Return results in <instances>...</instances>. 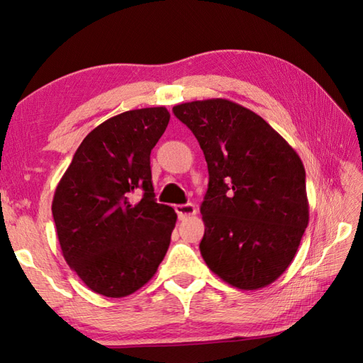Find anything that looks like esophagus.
Wrapping results in <instances>:
<instances>
[{"label": "esophagus", "instance_id": "esophagus-1", "mask_svg": "<svg viewBox=\"0 0 363 363\" xmlns=\"http://www.w3.org/2000/svg\"><path fill=\"white\" fill-rule=\"evenodd\" d=\"M174 211L177 213V217L179 218H186V217H190V215H195L196 213V207L191 204V203H187V204H177L174 207Z\"/></svg>", "mask_w": 363, "mask_h": 363}]
</instances>
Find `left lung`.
Listing matches in <instances>:
<instances>
[{
  "label": "left lung",
  "instance_id": "obj_1",
  "mask_svg": "<svg viewBox=\"0 0 363 363\" xmlns=\"http://www.w3.org/2000/svg\"><path fill=\"white\" fill-rule=\"evenodd\" d=\"M173 113L196 137L209 169L199 243L207 267L242 290L274 282L309 225L296 151L257 113L229 99L182 103Z\"/></svg>",
  "mask_w": 363,
  "mask_h": 363
}]
</instances>
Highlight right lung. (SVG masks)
Wrapping results in <instances>:
<instances>
[{"mask_svg": "<svg viewBox=\"0 0 363 363\" xmlns=\"http://www.w3.org/2000/svg\"><path fill=\"white\" fill-rule=\"evenodd\" d=\"M168 121L165 107L106 120L84 138L54 191L64 259L103 296L123 298L143 287L167 254L177 215L156 203L150 156ZM137 188L144 196L133 203Z\"/></svg>", "mask_w": 363, "mask_h": 363, "instance_id": "1", "label": "right lung"}]
</instances>
